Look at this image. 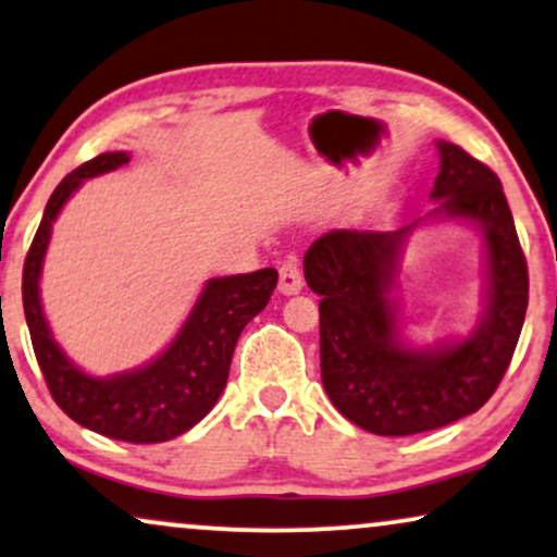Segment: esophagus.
Returning a JSON list of instances; mask_svg holds the SVG:
<instances>
[{
	"label": "esophagus",
	"instance_id": "esophagus-1",
	"mask_svg": "<svg viewBox=\"0 0 557 557\" xmlns=\"http://www.w3.org/2000/svg\"><path fill=\"white\" fill-rule=\"evenodd\" d=\"M301 286H305V276H301V268L297 263V258H289L284 265L278 268V289L286 297L292 294H299Z\"/></svg>",
	"mask_w": 557,
	"mask_h": 557
}]
</instances>
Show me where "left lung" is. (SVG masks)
Masks as SVG:
<instances>
[{"instance_id": "left-lung-1", "label": "left lung", "mask_w": 557, "mask_h": 557, "mask_svg": "<svg viewBox=\"0 0 557 557\" xmlns=\"http://www.w3.org/2000/svg\"><path fill=\"white\" fill-rule=\"evenodd\" d=\"M429 219H459L485 239V310L462 341L405 343L393 286L413 222L397 232L333 230L305 256L320 294L322 387L348 421L376 436L434 431L475 413L509 369L530 301V276L504 188L491 168L436 141Z\"/></svg>"}]
</instances>
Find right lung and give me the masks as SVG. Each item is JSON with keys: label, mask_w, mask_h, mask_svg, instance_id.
<instances>
[{"label": "right lung", "mask_w": 557, "mask_h": 557, "mask_svg": "<svg viewBox=\"0 0 557 557\" xmlns=\"http://www.w3.org/2000/svg\"><path fill=\"white\" fill-rule=\"evenodd\" d=\"M128 160L132 157L126 152L98 154L57 185L25 258L23 307L33 351L59 408L72 421L108 438L160 444L194 429L214 408L224 393L239 333L260 310H265L278 273L276 268H260L256 273L209 278L173 343L157 359L113 376L82 372L53 341L40 305L38 281L51 226L64 203L89 177L119 170Z\"/></svg>", "instance_id": "1"}]
</instances>
